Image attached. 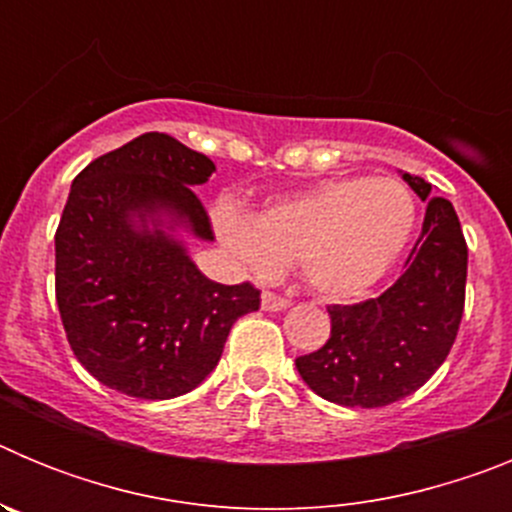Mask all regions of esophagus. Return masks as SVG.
I'll use <instances>...</instances> for the list:
<instances>
[{"instance_id":"esophagus-1","label":"esophagus","mask_w":512,"mask_h":512,"mask_svg":"<svg viewBox=\"0 0 512 512\" xmlns=\"http://www.w3.org/2000/svg\"><path fill=\"white\" fill-rule=\"evenodd\" d=\"M261 307L269 312H279V310H284V307H289V300L274 295V292H264V295H261Z\"/></svg>"}]
</instances>
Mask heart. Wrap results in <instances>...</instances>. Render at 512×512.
I'll use <instances>...</instances> for the list:
<instances>
[{"instance_id":"b5f03b06","label":"heart","mask_w":512,"mask_h":512,"mask_svg":"<svg viewBox=\"0 0 512 512\" xmlns=\"http://www.w3.org/2000/svg\"><path fill=\"white\" fill-rule=\"evenodd\" d=\"M212 223L253 277L269 279L284 264H300L320 295L351 297L397 261L413 233L415 200L392 176H346L271 202L256 220L223 202L212 210Z\"/></svg>"}]
</instances>
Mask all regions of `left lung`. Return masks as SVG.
Listing matches in <instances>:
<instances>
[{"label":"left lung","instance_id":"8db88e82","mask_svg":"<svg viewBox=\"0 0 512 512\" xmlns=\"http://www.w3.org/2000/svg\"><path fill=\"white\" fill-rule=\"evenodd\" d=\"M402 179L425 200L405 271L379 297L330 305L325 346L295 359L312 392L346 408H384L420 390L449 356L464 315L467 241L454 205L428 197L420 176Z\"/></svg>","mask_w":512,"mask_h":512}]
</instances>
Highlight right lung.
<instances>
[{
  "label": "right lung",
  "instance_id": "right-lung-1",
  "mask_svg": "<svg viewBox=\"0 0 512 512\" xmlns=\"http://www.w3.org/2000/svg\"><path fill=\"white\" fill-rule=\"evenodd\" d=\"M212 171L205 153L146 133L94 158L71 184L56 230V302L74 356L110 390L138 400L187 395L217 366L235 320L259 310L251 282H212L182 243L146 225L166 212L212 241L192 189Z\"/></svg>",
  "mask_w": 512,
  "mask_h": 512
}]
</instances>
